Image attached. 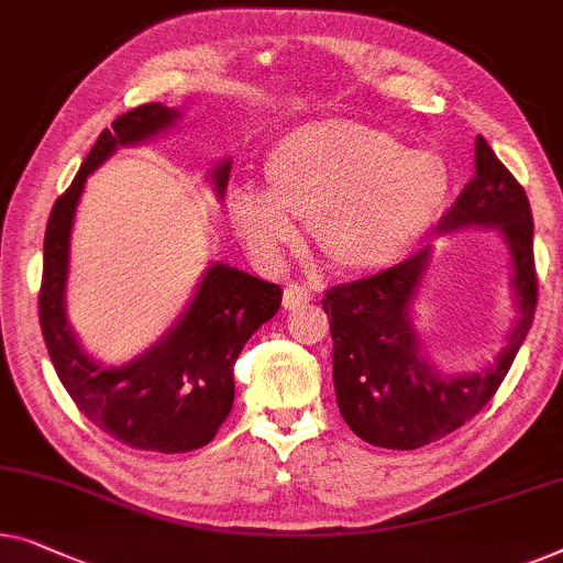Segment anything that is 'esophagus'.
Returning a JSON list of instances; mask_svg holds the SVG:
<instances>
[{"instance_id": "34e87169", "label": "esophagus", "mask_w": 563, "mask_h": 563, "mask_svg": "<svg viewBox=\"0 0 563 563\" xmlns=\"http://www.w3.org/2000/svg\"><path fill=\"white\" fill-rule=\"evenodd\" d=\"M309 299H312V295L305 287H299V284H287V289H284V309H301L309 305Z\"/></svg>"}]
</instances>
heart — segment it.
Masks as SVG:
<instances>
[{"label":"heart","instance_id":"1","mask_svg":"<svg viewBox=\"0 0 563 563\" xmlns=\"http://www.w3.org/2000/svg\"><path fill=\"white\" fill-rule=\"evenodd\" d=\"M266 190L241 185L228 218L251 254L276 264L312 225L317 249L342 274L396 264L431 233L452 192L437 152L406 150L394 132L353 119L309 121L264 162Z\"/></svg>","mask_w":563,"mask_h":563}]
</instances>
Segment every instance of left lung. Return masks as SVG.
Here are the masks:
<instances>
[{
	"instance_id": "1",
	"label": "left lung",
	"mask_w": 563,
	"mask_h": 563,
	"mask_svg": "<svg viewBox=\"0 0 563 563\" xmlns=\"http://www.w3.org/2000/svg\"><path fill=\"white\" fill-rule=\"evenodd\" d=\"M472 228L498 231L510 256L516 322L493 361L472 371H444L431 361L413 324L434 246L368 279L342 284L322 299L330 317L332 383L342 419L363 442L386 450H419L470 421L495 396L523 345L536 314L533 216L523 187L475 140V177L437 233Z\"/></svg>"
}]
</instances>
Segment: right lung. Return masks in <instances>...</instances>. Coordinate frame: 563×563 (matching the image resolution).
Listing matches in <instances>:
<instances>
[{"label":"right lung","instance_id":"obj_1","mask_svg":"<svg viewBox=\"0 0 563 563\" xmlns=\"http://www.w3.org/2000/svg\"><path fill=\"white\" fill-rule=\"evenodd\" d=\"M180 109L144 103L103 129L76 180L55 200L45 231L40 328L60 383L80 411L117 442L146 452L206 446L233 409V363L249 338L282 305L279 284L213 262L165 335L121 365H103L80 345L65 312L70 239L88 175L121 146H140L169 132ZM231 157L208 173L216 198H225Z\"/></svg>","mask_w":563,"mask_h":563}]
</instances>
